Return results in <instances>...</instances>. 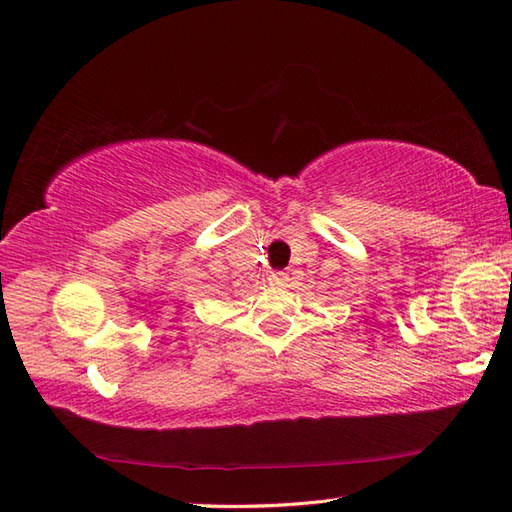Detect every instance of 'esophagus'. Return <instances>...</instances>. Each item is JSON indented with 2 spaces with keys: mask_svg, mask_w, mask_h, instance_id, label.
Segmentation results:
<instances>
[{
  "mask_svg": "<svg viewBox=\"0 0 512 512\" xmlns=\"http://www.w3.org/2000/svg\"><path fill=\"white\" fill-rule=\"evenodd\" d=\"M287 282H289V276L282 274V271H278V274H271V276H269V285H271V287H285Z\"/></svg>",
  "mask_w": 512,
  "mask_h": 512,
  "instance_id": "1",
  "label": "esophagus"
}]
</instances>
